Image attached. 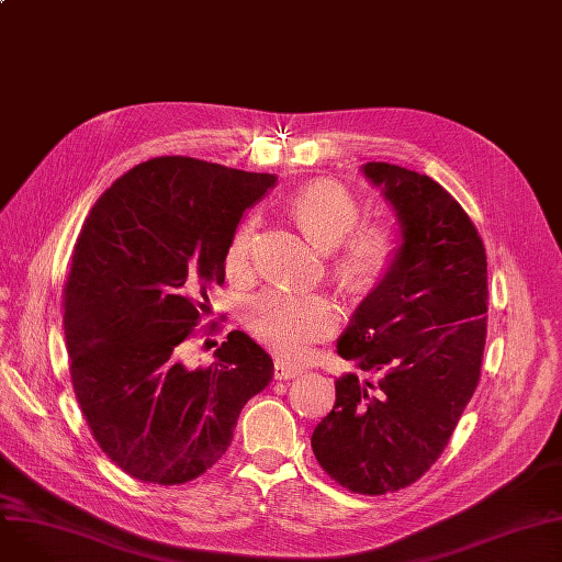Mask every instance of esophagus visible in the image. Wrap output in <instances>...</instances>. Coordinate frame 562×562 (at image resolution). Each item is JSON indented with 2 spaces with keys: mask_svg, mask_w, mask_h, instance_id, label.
Wrapping results in <instances>:
<instances>
[{
  "mask_svg": "<svg viewBox=\"0 0 562 562\" xmlns=\"http://www.w3.org/2000/svg\"><path fill=\"white\" fill-rule=\"evenodd\" d=\"M301 375V369H293V367H286L282 362H276V369H273V378L276 380H293Z\"/></svg>",
  "mask_w": 562,
  "mask_h": 562,
  "instance_id": "esophagus-1",
  "label": "esophagus"
}]
</instances>
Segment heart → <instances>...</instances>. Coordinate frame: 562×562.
Returning a JSON list of instances; mask_svg holds the SVG:
<instances>
[{"label": "heart", "instance_id": "heart-1", "mask_svg": "<svg viewBox=\"0 0 562 562\" xmlns=\"http://www.w3.org/2000/svg\"><path fill=\"white\" fill-rule=\"evenodd\" d=\"M289 214L318 248H335V273L352 291H369L385 278L401 250V232L392 221L358 225L362 204L350 189L333 180L301 187L286 202ZM255 221L236 227L225 250L229 276H244L250 263ZM248 333L289 364L303 362L312 346L328 337L335 310L318 296H301L282 289L261 291L241 307Z\"/></svg>", "mask_w": 562, "mask_h": 562}]
</instances>
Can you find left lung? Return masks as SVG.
Masks as SVG:
<instances>
[{
    "mask_svg": "<svg viewBox=\"0 0 562 562\" xmlns=\"http://www.w3.org/2000/svg\"><path fill=\"white\" fill-rule=\"evenodd\" d=\"M362 172L394 206L401 250L337 341L375 380L337 378L312 451L341 487L375 496L426 474L479 387L487 257L467 212L428 175L385 161Z\"/></svg>",
    "mask_w": 562,
    "mask_h": 562,
    "instance_id": "left-lung-1",
    "label": "left lung"
}]
</instances>
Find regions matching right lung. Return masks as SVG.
Returning a JSON list of instances; mask_svg holds the SVG:
<instances>
[{"mask_svg":"<svg viewBox=\"0 0 562 562\" xmlns=\"http://www.w3.org/2000/svg\"><path fill=\"white\" fill-rule=\"evenodd\" d=\"M278 177L191 157H157L100 195L75 244L64 328L75 396L100 449L143 483L180 485L227 451L273 360L232 330L212 367H187L184 341L225 282L244 212Z\"/></svg>","mask_w":562,"mask_h":562,"instance_id":"1","label":"right lung"}]
</instances>
